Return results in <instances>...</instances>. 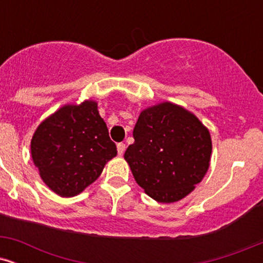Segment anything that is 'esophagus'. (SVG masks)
I'll return each mask as SVG.
<instances>
[{
    "instance_id": "esophagus-1",
    "label": "esophagus",
    "mask_w": 263,
    "mask_h": 263,
    "mask_svg": "<svg viewBox=\"0 0 263 263\" xmlns=\"http://www.w3.org/2000/svg\"><path fill=\"white\" fill-rule=\"evenodd\" d=\"M125 149H126L125 143H121V142H120V143H117V153H119V156H122L123 152H125Z\"/></svg>"
}]
</instances>
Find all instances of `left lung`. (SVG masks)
<instances>
[{"mask_svg": "<svg viewBox=\"0 0 263 263\" xmlns=\"http://www.w3.org/2000/svg\"><path fill=\"white\" fill-rule=\"evenodd\" d=\"M134 138L125 159L138 185L159 203L186 197L209 168V131L194 115L171 102L142 111Z\"/></svg>", "mask_w": 263, "mask_h": 263, "instance_id": "obj_1", "label": "left lung"}]
</instances>
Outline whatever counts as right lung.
Returning <instances> with one entry per match:
<instances>
[{
    "instance_id": "1",
    "label": "right lung",
    "mask_w": 263,
    "mask_h": 263,
    "mask_svg": "<svg viewBox=\"0 0 263 263\" xmlns=\"http://www.w3.org/2000/svg\"><path fill=\"white\" fill-rule=\"evenodd\" d=\"M32 158L43 182L60 197H74L98 179L117 155L98 104L66 105L39 125Z\"/></svg>"
}]
</instances>
